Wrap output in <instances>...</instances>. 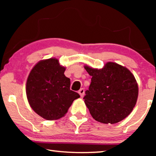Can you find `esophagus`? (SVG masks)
<instances>
[{"label": "esophagus", "instance_id": "34e87169", "mask_svg": "<svg viewBox=\"0 0 156 156\" xmlns=\"http://www.w3.org/2000/svg\"><path fill=\"white\" fill-rule=\"evenodd\" d=\"M78 94H80V97H83V96H84V89H80V90L78 91Z\"/></svg>", "mask_w": 156, "mask_h": 156}]
</instances>
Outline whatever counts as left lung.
Here are the masks:
<instances>
[{"mask_svg":"<svg viewBox=\"0 0 156 156\" xmlns=\"http://www.w3.org/2000/svg\"><path fill=\"white\" fill-rule=\"evenodd\" d=\"M84 69L92 78L83 99L94 119L114 124L130 114L138 95V84L130 71L112 62L101 69Z\"/></svg>","mask_w":156,"mask_h":156,"instance_id":"1","label":"left lung"}]
</instances>
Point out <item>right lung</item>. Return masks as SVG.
I'll list each match as a JSON object with an SVG mask.
<instances>
[{"instance_id":"1","label":"right lung","mask_w":156,"mask_h":156,"mask_svg":"<svg viewBox=\"0 0 156 156\" xmlns=\"http://www.w3.org/2000/svg\"><path fill=\"white\" fill-rule=\"evenodd\" d=\"M65 68L56 58L41 60L28 76L26 94L29 103L37 114L48 120L64 116L80 95L70 89V79Z\"/></svg>"}]
</instances>
